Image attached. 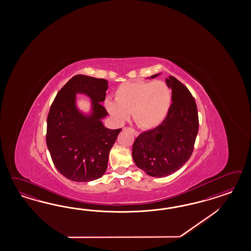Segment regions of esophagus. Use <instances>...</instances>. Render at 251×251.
<instances>
[{
  "label": "esophagus",
  "instance_id": "obj_1",
  "mask_svg": "<svg viewBox=\"0 0 251 251\" xmlns=\"http://www.w3.org/2000/svg\"><path fill=\"white\" fill-rule=\"evenodd\" d=\"M128 129V130H129V131H131L135 136H138L139 135V132L137 131V130H135L134 129H132V128H130V127H125L124 129Z\"/></svg>",
  "mask_w": 251,
  "mask_h": 251
}]
</instances>
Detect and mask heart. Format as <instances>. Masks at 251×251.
Segmentation results:
<instances>
[{
  "instance_id": "obj_1",
  "label": "heart",
  "mask_w": 251,
  "mask_h": 251,
  "mask_svg": "<svg viewBox=\"0 0 251 251\" xmlns=\"http://www.w3.org/2000/svg\"><path fill=\"white\" fill-rule=\"evenodd\" d=\"M171 93L162 81H138L121 84L115 93V102H105L107 111L118 122H124L129 114L141 129H153L167 117Z\"/></svg>"
}]
</instances>
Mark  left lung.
Wrapping results in <instances>:
<instances>
[{"mask_svg": "<svg viewBox=\"0 0 251 251\" xmlns=\"http://www.w3.org/2000/svg\"><path fill=\"white\" fill-rule=\"evenodd\" d=\"M166 82L172 89L167 117L154 129L142 132L132 146L137 167L155 177L173 174L190 159L199 130L197 105L190 90L174 76Z\"/></svg>", "mask_w": 251, "mask_h": 251, "instance_id": "obj_1", "label": "left lung"}]
</instances>
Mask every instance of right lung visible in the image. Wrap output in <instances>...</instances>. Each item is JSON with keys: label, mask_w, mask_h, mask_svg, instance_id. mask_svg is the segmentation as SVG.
I'll list each match as a JSON object with an SVG mask.
<instances>
[{"label": "right lung", "mask_w": 251, "mask_h": 251, "mask_svg": "<svg viewBox=\"0 0 251 251\" xmlns=\"http://www.w3.org/2000/svg\"><path fill=\"white\" fill-rule=\"evenodd\" d=\"M107 81L77 75L62 86L55 97L47 118L46 142L57 170L70 180L87 182L104 175L109 151L122 129L103 126L101 119L107 111ZM91 97L93 114H80L75 106V94Z\"/></svg>", "instance_id": "obj_1"}]
</instances>
